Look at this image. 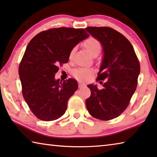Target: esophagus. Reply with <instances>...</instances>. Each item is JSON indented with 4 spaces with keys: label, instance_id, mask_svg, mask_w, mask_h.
Listing matches in <instances>:
<instances>
[{
    "label": "esophagus",
    "instance_id": "esophagus-1",
    "mask_svg": "<svg viewBox=\"0 0 157 157\" xmlns=\"http://www.w3.org/2000/svg\"><path fill=\"white\" fill-rule=\"evenodd\" d=\"M85 86V84L82 82H79V88H82V87Z\"/></svg>",
    "mask_w": 157,
    "mask_h": 157
}]
</instances>
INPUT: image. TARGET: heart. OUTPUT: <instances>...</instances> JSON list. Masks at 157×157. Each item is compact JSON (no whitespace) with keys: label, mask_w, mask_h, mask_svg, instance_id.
Masks as SVG:
<instances>
[{"label":"heart","mask_w":157,"mask_h":157,"mask_svg":"<svg viewBox=\"0 0 157 157\" xmlns=\"http://www.w3.org/2000/svg\"><path fill=\"white\" fill-rule=\"evenodd\" d=\"M84 46L91 55H93L98 50H100L101 48L100 42L94 37H89L86 40H85L84 42ZM74 52H75V49H72L71 50L68 56L70 59H72ZM92 72L93 71L91 68L82 67L75 69L73 72V75L79 80L84 81L86 80L91 75Z\"/></svg>","instance_id":"obj_1"}]
</instances>
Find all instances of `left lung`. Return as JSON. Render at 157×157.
I'll return each mask as SVG.
<instances>
[{
  "instance_id": "left-lung-1",
  "label": "left lung",
  "mask_w": 157,
  "mask_h": 157,
  "mask_svg": "<svg viewBox=\"0 0 157 157\" xmlns=\"http://www.w3.org/2000/svg\"><path fill=\"white\" fill-rule=\"evenodd\" d=\"M102 45L103 58L97 80L107 79L104 88L89 84L91 96L86 100L95 118L109 121L121 115L129 105L137 86L140 63L132 45L125 36L108 27L85 28Z\"/></svg>"
}]
</instances>
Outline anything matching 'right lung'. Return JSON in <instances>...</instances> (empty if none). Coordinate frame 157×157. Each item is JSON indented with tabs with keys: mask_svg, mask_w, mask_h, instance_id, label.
<instances>
[{
	"mask_svg": "<svg viewBox=\"0 0 157 157\" xmlns=\"http://www.w3.org/2000/svg\"><path fill=\"white\" fill-rule=\"evenodd\" d=\"M89 36L84 29L53 28L36 34L28 44L18 73L23 96L36 118L50 121L65 113L78 82L56 79L55 73L59 64L68 62L71 50Z\"/></svg>",
	"mask_w": 157,
	"mask_h": 157,
	"instance_id": "1",
	"label": "right lung"
}]
</instances>
